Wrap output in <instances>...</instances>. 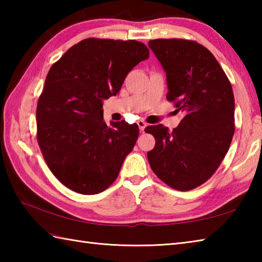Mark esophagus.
Returning <instances> with one entry per match:
<instances>
[{
  "label": "esophagus",
  "instance_id": "1",
  "mask_svg": "<svg viewBox=\"0 0 262 262\" xmlns=\"http://www.w3.org/2000/svg\"><path fill=\"white\" fill-rule=\"evenodd\" d=\"M137 125H138V127H140V130L141 132H144V129H145V128H146V122H144L143 120H138L137 121Z\"/></svg>",
  "mask_w": 262,
  "mask_h": 262
}]
</instances>
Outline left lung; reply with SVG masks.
Masks as SVG:
<instances>
[{
	"mask_svg": "<svg viewBox=\"0 0 262 262\" xmlns=\"http://www.w3.org/2000/svg\"><path fill=\"white\" fill-rule=\"evenodd\" d=\"M148 47L166 74V99L185 113L172 132L161 124L145 128L157 141L148 162L171 188L191 190L214 174L230 148L235 129L232 85L214 55L196 41L154 39Z\"/></svg>",
	"mask_w": 262,
	"mask_h": 262,
	"instance_id": "obj_1",
	"label": "left lung"
}]
</instances>
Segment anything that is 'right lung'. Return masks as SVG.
I'll list each match as a JSON object with an SVG mask.
<instances>
[{"label":"right lung","mask_w":262,"mask_h":262,"mask_svg":"<svg viewBox=\"0 0 262 262\" xmlns=\"http://www.w3.org/2000/svg\"><path fill=\"white\" fill-rule=\"evenodd\" d=\"M148 57L140 41L88 38L49 70L37 104V140L48 168L71 190L96 194L118 177L140 129L125 120L107 126L103 100Z\"/></svg>","instance_id":"obj_1"}]
</instances>
